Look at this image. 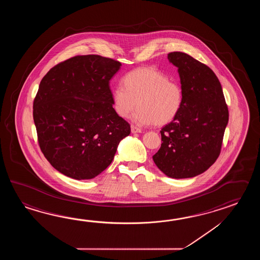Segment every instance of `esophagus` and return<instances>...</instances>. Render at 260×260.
<instances>
[{"mask_svg": "<svg viewBox=\"0 0 260 260\" xmlns=\"http://www.w3.org/2000/svg\"><path fill=\"white\" fill-rule=\"evenodd\" d=\"M131 131H132L133 134H135V133H141L142 130L140 128L135 126V125H131Z\"/></svg>", "mask_w": 260, "mask_h": 260, "instance_id": "34e87169", "label": "esophagus"}]
</instances>
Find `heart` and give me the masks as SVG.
Listing matches in <instances>:
<instances>
[{
	"label": "heart",
	"mask_w": 260,
	"mask_h": 260,
	"mask_svg": "<svg viewBox=\"0 0 260 260\" xmlns=\"http://www.w3.org/2000/svg\"><path fill=\"white\" fill-rule=\"evenodd\" d=\"M122 87L112 91V107L118 116L128 118L138 125L153 123L164 126L173 122L182 109L184 93L180 83L151 67L138 68L122 78Z\"/></svg>",
	"instance_id": "1"
}]
</instances>
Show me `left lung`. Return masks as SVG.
Wrapping results in <instances>:
<instances>
[{
    "mask_svg": "<svg viewBox=\"0 0 260 260\" xmlns=\"http://www.w3.org/2000/svg\"><path fill=\"white\" fill-rule=\"evenodd\" d=\"M168 59L178 68L184 100L177 118L160 130L162 142L152 159L167 177H196L220 154L229 110L209 67L182 52L169 53Z\"/></svg>",
    "mask_w": 260,
    "mask_h": 260,
    "instance_id": "8db88e82",
    "label": "left lung"
}]
</instances>
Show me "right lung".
<instances>
[{"label":"right lung","instance_id":"1","mask_svg":"<svg viewBox=\"0 0 260 260\" xmlns=\"http://www.w3.org/2000/svg\"><path fill=\"white\" fill-rule=\"evenodd\" d=\"M121 66L101 55H76L53 67L40 83L34 101L40 149L67 177L99 176L131 132L112 107L110 80Z\"/></svg>","mask_w":260,"mask_h":260}]
</instances>
